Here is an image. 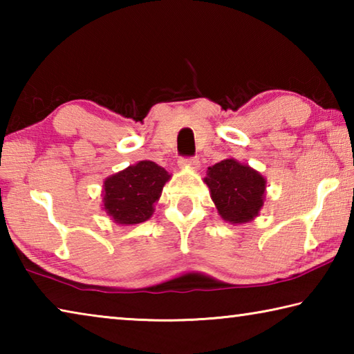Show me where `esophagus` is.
I'll use <instances>...</instances> for the list:
<instances>
[{"label": "esophagus", "instance_id": "34e87169", "mask_svg": "<svg viewBox=\"0 0 354 354\" xmlns=\"http://www.w3.org/2000/svg\"><path fill=\"white\" fill-rule=\"evenodd\" d=\"M178 165L181 169H192V170H198L200 167V160L196 158H181L178 160Z\"/></svg>", "mask_w": 354, "mask_h": 354}]
</instances>
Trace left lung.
Instances as JSON below:
<instances>
[{
    "label": "left lung",
    "instance_id": "8db88e82",
    "mask_svg": "<svg viewBox=\"0 0 354 354\" xmlns=\"http://www.w3.org/2000/svg\"><path fill=\"white\" fill-rule=\"evenodd\" d=\"M221 218L231 225H243L259 215L266 201L267 179L248 164L234 158L209 167L203 179Z\"/></svg>",
    "mask_w": 354,
    "mask_h": 354
}]
</instances>
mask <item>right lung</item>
Masks as SVG:
<instances>
[{"label": "right lung", "mask_w": 354, "mask_h": 354, "mask_svg": "<svg viewBox=\"0 0 354 354\" xmlns=\"http://www.w3.org/2000/svg\"><path fill=\"white\" fill-rule=\"evenodd\" d=\"M171 175L153 160H139L134 165L111 175L103 183V209L117 225H139L151 218L154 205Z\"/></svg>", "instance_id": "add662e5"}]
</instances>
